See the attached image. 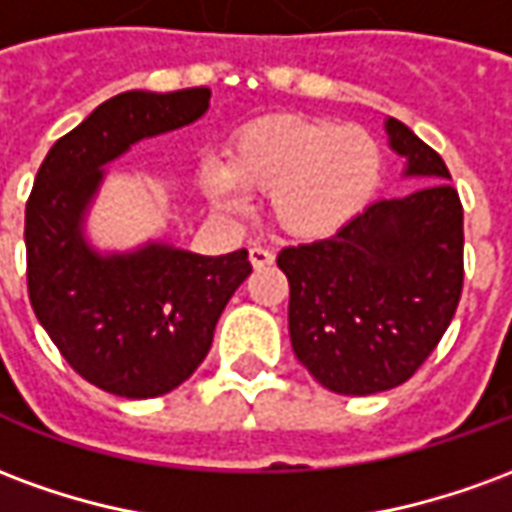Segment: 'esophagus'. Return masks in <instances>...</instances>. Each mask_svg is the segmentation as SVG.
Listing matches in <instances>:
<instances>
[{
  "mask_svg": "<svg viewBox=\"0 0 512 512\" xmlns=\"http://www.w3.org/2000/svg\"><path fill=\"white\" fill-rule=\"evenodd\" d=\"M249 263L255 268L274 266V252H268L263 246H252V249H249Z\"/></svg>",
  "mask_w": 512,
  "mask_h": 512,
  "instance_id": "obj_1",
  "label": "esophagus"
}]
</instances>
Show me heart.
Here are the masks:
<instances>
[{"label":"heart","mask_w":512,"mask_h":512,"mask_svg":"<svg viewBox=\"0 0 512 512\" xmlns=\"http://www.w3.org/2000/svg\"><path fill=\"white\" fill-rule=\"evenodd\" d=\"M384 180V150L362 126L326 117L274 115L249 123L227 147V164L205 161L200 186L216 211L244 213L246 194H268L279 230L321 241L359 219Z\"/></svg>","instance_id":"obj_1"}]
</instances>
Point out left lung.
<instances>
[{
    "label": "left lung",
    "mask_w": 512,
    "mask_h": 512,
    "mask_svg": "<svg viewBox=\"0 0 512 512\" xmlns=\"http://www.w3.org/2000/svg\"><path fill=\"white\" fill-rule=\"evenodd\" d=\"M384 128L406 161L403 178L428 183L277 257L290 282L293 351L337 395H376L408 381L461 301L463 208L447 164L395 117Z\"/></svg>",
    "instance_id": "left-lung-1"
}]
</instances>
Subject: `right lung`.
Returning a JSON list of instances; mask_svg holds the SVG:
<instances>
[{
  "mask_svg": "<svg viewBox=\"0 0 512 512\" xmlns=\"http://www.w3.org/2000/svg\"><path fill=\"white\" fill-rule=\"evenodd\" d=\"M211 90H128L84 117L43 158L27 200L32 310L68 365L104 392L158 397L202 365L213 329L252 274L246 249L208 257L169 241L101 252L87 216L106 167L150 139L197 123Z\"/></svg>",
  "mask_w": 512,
  "mask_h": 512,
  "instance_id": "right-lung-1",
  "label": "right lung"
}]
</instances>
